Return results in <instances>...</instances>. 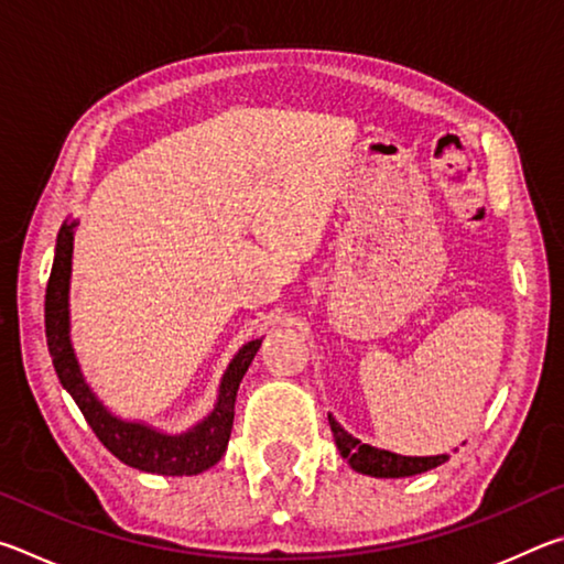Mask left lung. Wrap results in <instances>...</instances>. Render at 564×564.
<instances>
[{"label": "left lung", "instance_id": "8db88e82", "mask_svg": "<svg viewBox=\"0 0 564 564\" xmlns=\"http://www.w3.org/2000/svg\"><path fill=\"white\" fill-rule=\"evenodd\" d=\"M333 441H336L340 455L346 457L350 467L362 475L373 477H410L433 470V467L443 465L447 455H431V457H410V455H398L390 451H380V447L360 443L358 437H352L348 431H343V425L336 417L328 415Z\"/></svg>", "mask_w": 564, "mask_h": 564}]
</instances>
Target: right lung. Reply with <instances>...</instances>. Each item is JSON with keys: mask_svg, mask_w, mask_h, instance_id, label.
<instances>
[{"mask_svg": "<svg viewBox=\"0 0 564 564\" xmlns=\"http://www.w3.org/2000/svg\"><path fill=\"white\" fill-rule=\"evenodd\" d=\"M74 228L76 221H66L59 228L54 248L52 275L46 283L44 301V326H46V346L54 362L56 376H59L66 393L74 398V403L87 417L91 431L111 455H117L121 463L144 473L156 475H198L221 460L226 453L228 437L234 427V405L238 386L246 376L248 366L261 348V338L236 352L228 362L226 373L218 386V400L212 413L202 423L188 427L186 433L171 435L156 431L147 423L137 420L117 417L107 410V405L94 395L87 380L82 376L79 360L74 356L69 338V279H72V251H74Z\"/></svg>", "mask_w": 564, "mask_h": 564, "instance_id": "add662e5", "label": "right lung"}]
</instances>
